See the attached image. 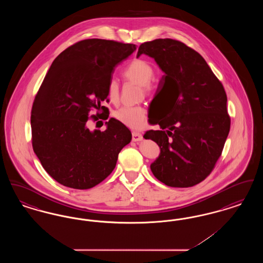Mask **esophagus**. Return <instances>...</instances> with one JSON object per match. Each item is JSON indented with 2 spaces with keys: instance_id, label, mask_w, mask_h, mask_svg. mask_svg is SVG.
<instances>
[{
  "instance_id": "1",
  "label": "esophagus",
  "mask_w": 263,
  "mask_h": 263,
  "mask_svg": "<svg viewBox=\"0 0 263 263\" xmlns=\"http://www.w3.org/2000/svg\"><path fill=\"white\" fill-rule=\"evenodd\" d=\"M132 140L134 141V142H138V141H142L143 140V136H142V134L141 133H139V132H132Z\"/></svg>"
}]
</instances>
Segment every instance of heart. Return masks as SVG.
Listing matches in <instances>:
<instances>
[{"label":"heart","mask_w":263,"mask_h":263,"mask_svg":"<svg viewBox=\"0 0 263 263\" xmlns=\"http://www.w3.org/2000/svg\"><path fill=\"white\" fill-rule=\"evenodd\" d=\"M123 77L126 80L137 83L142 86L145 91L150 90V83L154 77V69L150 64L142 59L133 60L123 71ZM108 97L113 102L118 100L119 84L115 79H111L107 85ZM113 117L132 129H140L145 125L146 109L143 106H123L113 112Z\"/></svg>","instance_id":"1"}]
</instances>
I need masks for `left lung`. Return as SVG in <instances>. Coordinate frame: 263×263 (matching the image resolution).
<instances>
[{
  "instance_id": "1",
  "label": "left lung",
  "mask_w": 263,
  "mask_h": 263,
  "mask_svg": "<svg viewBox=\"0 0 263 263\" xmlns=\"http://www.w3.org/2000/svg\"><path fill=\"white\" fill-rule=\"evenodd\" d=\"M142 54L162 69L160 85L172 98L162 115L168 119H154L161 129L144 135L161 149L151 171L167 186H194L211 174L230 132L225 89L200 54L178 40L144 42Z\"/></svg>"
}]
</instances>
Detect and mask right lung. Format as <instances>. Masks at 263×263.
I'll return each mask as SVG.
<instances>
[{"label": "right lung", "instance_id": "add662e5", "mask_svg": "<svg viewBox=\"0 0 263 263\" xmlns=\"http://www.w3.org/2000/svg\"><path fill=\"white\" fill-rule=\"evenodd\" d=\"M135 50V44L85 39L52 63L33 101L31 140L43 168L64 186L98 185L112 173L118 154L130 143V130L114 118L105 122L103 132L90 131L87 122L90 109L107 99L115 67Z\"/></svg>", "mask_w": 263, "mask_h": 263}]
</instances>
